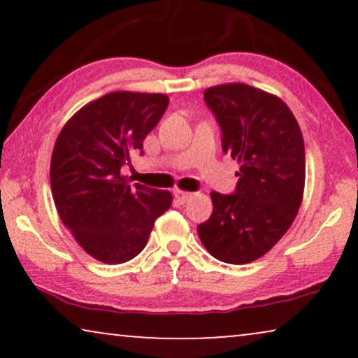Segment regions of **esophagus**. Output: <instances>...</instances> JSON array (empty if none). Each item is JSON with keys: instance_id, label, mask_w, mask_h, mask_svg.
Segmentation results:
<instances>
[{"instance_id": "34e87169", "label": "esophagus", "mask_w": 358, "mask_h": 358, "mask_svg": "<svg viewBox=\"0 0 358 358\" xmlns=\"http://www.w3.org/2000/svg\"><path fill=\"white\" fill-rule=\"evenodd\" d=\"M190 197H192V194L190 192H185V190H179V189L174 190V199L178 200L179 203H185Z\"/></svg>"}]
</instances>
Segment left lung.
I'll return each mask as SVG.
<instances>
[{"label": "left lung", "instance_id": "obj_1", "mask_svg": "<svg viewBox=\"0 0 358 358\" xmlns=\"http://www.w3.org/2000/svg\"><path fill=\"white\" fill-rule=\"evenodd\" d=\"M205 104L222 130L223 153L239 163L233 194H210L213 212L197 227L218 261L248 264L275 246L292 227L305 189L300 125L277 96L233 83L208 87Z\"/></svg>", "mask_w": 358, "mask_h": 358}]
</instances>
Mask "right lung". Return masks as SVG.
<instances>
[{
    "label": "right lung",
    "mask_w": 358,
    "mask_h": 358,
    "mask_svg": "<svg viewBox=\"0 0 358 358\" xmlns=\"http://www.w3.org/2000/svg\"><path fill=\"white\" fill-rule=\"evenodd\" d=\"M164 94L109 92L76 112L55 141L53 202L78 244L97 261L122 264L143 251L168 190L130 184L120 174L168 109Z\"/></svg>",
    "instance_id": "right-lung-1"
}]
</instances>
